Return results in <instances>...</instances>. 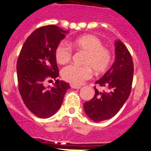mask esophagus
Returning <instances> with one entry per match:
<instances>
[{"label": "esophagus", "instance_id": "1", "mask_svg": "<svg viewBox=\"0 0 151 151\" xmlns=\"http://www.w3.org/2000/svg\"><path fill=\"white\" fill-rule=\"evenodd\" d=\"M71 87L73 88V89H78V90H79V89H81V86H76V85H74V84H71Z\"/></svg>", "mask_w": 151, "mask_h": 151}]
</instances>
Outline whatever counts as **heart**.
<instances>
[{"instance_id":"1","label":"heart","mask_w":151,"mask_h":151,"mask_svg":"<svg viewBox=\"0 0 151 151\" xmlns=\"http://www.w3.org/2000/svg\"><path fill=\"white\" fill-rule=\"evenodd\" d=\"M71 44L77 50L86 52L83 63L85 65H70L61 72L64 80L74 85H81L91 78L93 69L97 74L106 72L111 63V50L103 47V43L94 35H84L71 41ZM55 55L58 63L65 65L71 61L72 48L65 42H61L56 47Z\"/></svg>"}]
</instances>
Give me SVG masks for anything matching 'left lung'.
<instances>
[{
    "label": "left lung",
    "mask_w": 151,
    "mask_h": 151,
    "mask_svg": "<svg viewBox=\"0 0 151 151\" xmlns=\"http://www.w3.org/2000/svg\"><path fill=\"white\" fill-rule=\"evenodd\" d=\"M115 60L108 72L96 82L108 91L99 92L95 87V94L90 101L84 103L86 114L94 122L111 119L129 98L133 79L132 56L125 44L115 41Z\"/></svg>",
    "instance_id": "obj_1"
}]
</instances>
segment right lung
I'll use <instances>...</instances> for the list:
<instances>
[{
    "label": "right lung",
    "instance_id": "1",
    "mask_svg": "<svg viewBox=\"0 0 151 151\" xmlns=\"http://www.w3.org/2000/svg\"><path fill=\"white\" fill-rule=\"evenodd\" d=\"M68 31L50 25L38 28L24 43L17 61L19 90L24 104L36 116L47 119L60 108L68 83L56 79L59 70L55 51ZM54 78V86L46 89L43 83Z\"/></svg>",
    "mask_w": 151,
    "mask_h": 151
}]
</instances>
